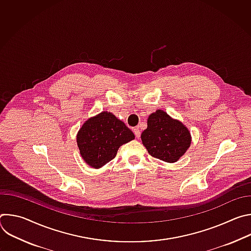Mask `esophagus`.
I'll list each match as a JSON object with an SVG mask.
<instances>
[{
	"instance_id": "obj_1",
	"label": "esophagus",
	"mask_w": 251,
	"mask_h": 251,
	"mask_svg": "<svg viewBox=\"0 0 251 251\" xmlns=\"http://www.w3.org/2000/svg\"><path fill=\"white\" fill-rule=\"evenodd\" d=\"M133 132H134V134H135L136 138H139V137H140V135H141V132H140V130H139V128H138V127L134 128V129H133Z\"/></svg>"
}]
</instances>
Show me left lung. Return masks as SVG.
I'll return each instance as SVG.
<instances>
[{
  "label": "left lung",
  "instance_id": "1",
  "mask_svg": "<svg viewBox=\"0 0 251 251\" xmlns=\"http://www.w3.org/2000/svg\"><path fill=\"white\" fill-rule=\"evenodd\" d=\"M147 125V129L141 134V140L151 156L167 163H175L190 148L191 132L186 125L172 118L166 111L158 109L151 113Z\"/></svg>",
  "mask_w": 251,
  "mask_h": 251
}]
</instances>
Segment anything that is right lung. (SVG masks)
<instances>
[{"label": "right lung", "instance_id": "right-lung-1", "mask_svg": "<svg viewBox=\"0 0 251 251\" xmlns=\"http://www.w3.org/2000/svg\"><path fill=\"white\" fill-rule=\"evenodd\" d=\"M133 139L134 133L108 111H102L87 119L76 135L80 156L93 169H100L110 162L119 147Z\"/></svg>", "mask_w": 251, "mask_h": 251}]
</instances>
